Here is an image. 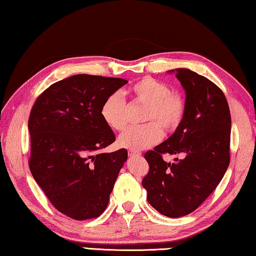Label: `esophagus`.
<instances>
[{"label": "esophagus", "instance_id": "1", "mask_svg": "<svg viewBox=\"0 0 256 256\" xmlns=\"http://www.w3.org/2000/svg\"><path fill=\"white\" fill-rule=\"evenodd\" d=\"M128 156L129 157H136V156H140V152H138V151H134V150H130L128 152Z\"/></svg>", "mask_w": 256, "mask_h": 256}]
</instances>
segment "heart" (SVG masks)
<instances>
[{"mask_svg":"<svg viewBox=\"0 0 256 256\" xmlns=\"http://www.w3.org/2000/svg\"><path fill=\"white\" fill-rule=\"evenodd\" d=\"M129 94L135 102L148 104L143 121L153 122L124 130L118 138L121 148L138 151L152 146L160 140V127L165 132H173L184 119L186 102L182 96L173 92L165 82L144 77L132 85ZM100 116L110 128L124 130L127 126V102L120 92L112 94L104 100Z\"/></svg>","mask_w":256,"mask_h":256,"instance_id":"1","label":"heart"}]
</instances>
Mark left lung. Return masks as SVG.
I'll return each instance as SVG.
<instances>
[{"instance_id": "8db88e82", "label": "left lung", "mask_w": 256, "mask_h": 256, "mask_svg": "<svg viewBox=\"0 0 256 256\" xmlns=\"http://www.w3.org/2000/svg\"><path fill=\"white\" fill-rule=\"evenodd\" d=\"M176 72L186 91L184 119L173 135L144 154L149 172L142 181L148 202L162 214L182 217L202 204L230 164L231 114L223 91L190 69ZM179 155L174 162L162 154Z\"/></svg>"}]
</instances>
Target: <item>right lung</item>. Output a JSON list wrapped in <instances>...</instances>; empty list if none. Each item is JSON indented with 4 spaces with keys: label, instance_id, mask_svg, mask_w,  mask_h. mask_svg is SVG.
<instances>
[{
    "label": "right lung",
    "instance_id": "right-lung-1",
    "mask_svg": "<svg viewBox=\"0 0 256 256\" xmlns=\"http://www.w3.org/2000/svg\"><path fill=\"white\" fill-rule=\"evenodd\" d=\"M127 83L113 77L74 75L46 88L30 113L32 176L52 204L76 220L104 212L128 158L126 149L100 154L116 140L102 119V105Z\"/></svg>",
    "mask_w": 256,
    "mask_h": 256
}]
</instances>
